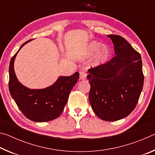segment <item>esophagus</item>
I'll list each match as a JSON object with an SVG mask.
<instances>
[{"instance_id": "1", "label": "esophagus", "mask_w": 155, "mask_h": 155, "mask_svg": "<svg viewBox=\"0 0 155 155\" xmlns=\"http://www.w3.org/2000/svg\"><path fill=\"white\" fill-rule=\"evenodd\" d=\"M79 73H80V79L81 80L85 79L86 76H87V74H86V73L84 72V71H81Z\"/></svg>"}]
</instances>
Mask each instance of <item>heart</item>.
Segmentation results:
<instances>
[{
    "mask_svg": "<svg viewBox=\"0 0 155 155\" xmlns=\"http://www.w3.org/2000/svg\"><path fill=\"white\" fill-rule=\"evenodd\" d=\"M101 44L96 41H92L90 45H89L88 49L89 52L91 54H94L98 51L101 48ZM100 50V49H99ZM110 55L109 49L106 46H104L99 51L98 54V61L99 62H104L108 59Z\"/></svg>",
    "mask_w": 155,
    "mask_h": 155,
    "instance_id": "1",
    "label": "heart"
}]
</instances>
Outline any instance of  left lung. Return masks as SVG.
<instances>
[{
    "mask_svg": "<svg viewBox=\"0 0 155 155\" xmlns=\"http://www.w3.org/2000/svg\"><path fill=\"white\" fill-rule=\"evenodd\" d=\"M107 36L114 43L116 55L105 64L88 70L89 101L100 118L116 121L135 108L144 77L140 54L122 37Z\"/></svg>",
    "mask_w": 155,
    "mask_h": 155,
    "instance_id": "1",
    "label": "left lung"
}]
</instances>
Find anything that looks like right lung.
<instances>
[{"label": "right lung", "instance_id": "add662e5", "mask_svg": "<svg viewBox=\"0 0 155 155\" xmlns=\"http://www.w3.org/2000/svg\"><path fill=\"white\" fill-rule=\"evenodd\" d=\"M22 44L10 61L9 89L18 108L28 119L34 122H48L58 117L64 111L68 96L79 78L76 72L70 77H61L53 85L42 90H31L22 85L15 76L14 63Z\"/></svg>", "mask_w": 155, "mask_h": 155}]
</instances>
